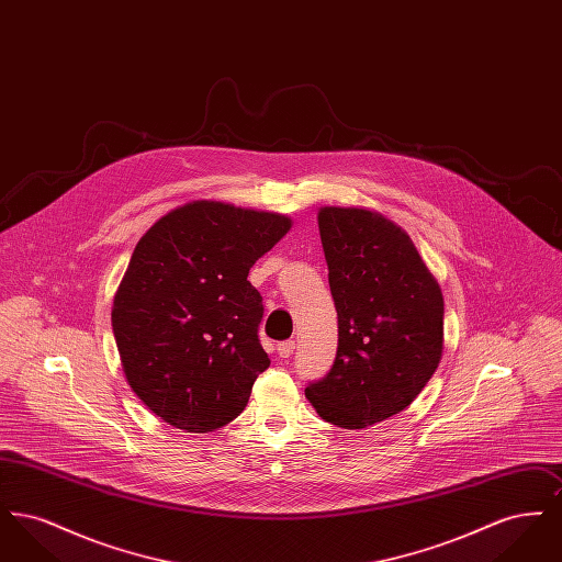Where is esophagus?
I'll return each mask as SVG.
<instances>
[{"label": "esophagus", "mask_w": 562, "mask_h": 562, "mask_svg": "<svg viewBox=\"0 0 562 562\" xmlns=\"http://www.w3.org/2000/svg\"><path fill=\"white\" fill-rule=\"evenodd\" d=\"M294 351V341H282L278 344V356L280 358H291Z\"/></svg>", "instance_id": "obj_1"}]
</instances>
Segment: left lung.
Segmentation results:
<instances>
[{"instance_id": "1", "label": "left lung", "mask_w": 562, "mask_h": 562, "mask_svg": "<svg viewBox=\"0 0 562 562\" xmlns=\"http://www.w3.org/2000/svg\"><path fill=\"white\" fill-rule=\"evenodd\" d=\"M339 316L337 358L305 396L324 422L362 429L404 411L445 346V299L408 234L367 209L318 211Z\"/></svg>"}]
</instances>
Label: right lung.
Returning <instances> with one entry per match:
<instances>
[{"mask_svg": "<svg viewBox=\"0 0 562 562\" xmlns=\"http://www.w3.org/2000/svg\"><path fill=\"white\" fill-rule=\"evenodd\" d=\"M291 227L286 214L195 200L134 246L111 326L128 385L168 426L204 434L244 411L269 367L263 299L246 278Z\"/></svg>", "mask_w": 562, "mask_h": 562, "instance_id": "obj_1", "label": "right lung"}]
</instances>
